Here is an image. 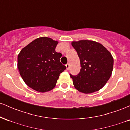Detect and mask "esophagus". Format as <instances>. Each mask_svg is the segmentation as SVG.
<instances>
[{
    "label": "esophagus",
    "mask_w": 130,
    "mask_h": 130,
    "mask_svg": "<svg viewBox=\"0 0 130 130\" xmlns=\"http://www.w3.org/2000/svg\"><path fill=\"white\" fill-rule=\"evenodd\" d=\"M65 66H66L67 69L68 70V69H69V68H70V63H67V64H66V65H65Z\"/></svg>",
    "instance_id": "1"
}]
</instances>
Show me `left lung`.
<instances>
[{
    "label": "left lung",
    "instance_id": "obj_1",
    "mask_svg": "<svg viewBox=\"0 0 130 130\" xmlns=\"http://www.w3.org/2000/svg\"><path fill=\"white\" fill-rule=\"evenodd\" d=\"M71 45L77 51L81 67L77 75L70 74L75 89L86 94L100 90L112 73L111 53L100 43L92 40L72 41Z\"/></svg>",
    "mask_w": 130,
    "mask_h": 130
}]
</instances>
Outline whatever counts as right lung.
Returning <instances> with one entry per match:
<instances>
[{
    "label": "right lung",
    "instance_id": "add662e5",
    "mask_svg": "<svg viewBox=\"0 0 130 130\" xmlns=\"http://www.w3.org/2000/svg\"><path fill=\"white\" fill-rule=\"evenodd\" d=\"M57 41L48 37L36 38L21 50L18 68L24 83L37 92L51 90L66 67L60 62V53L56 51Z\"/></svg>",
    "mask_w": 130,
    "mask_h": 130
}]
</instances>
